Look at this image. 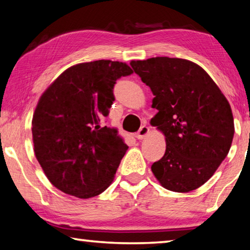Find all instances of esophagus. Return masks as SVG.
<instances>
[{
    "label": "esophagus",
    "instance_id": "obj_1",
    "mask_svg": "<svg viewBox=\"0 0 250 250\" xmlns=\"http://www.w3.org/2000/svg\"><path fill=\"white\" fill-rule=\"evenodd\" d=\"M149 132H150L149 126L142 125L141 128H140V130H139L138 132H137V134H135V138H137L138 140H142V139H145L146 137L147 133H149Z\"/></svg>",
    "mask_w": 250,
    "mask_h": 250
}]
</instances>
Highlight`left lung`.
<instances>
[{"label":"left lung","instance_id":"left-lung-1","mask_svg":"<svg viewBox=\"0 0 250 250\" xmlns=\"http://www.w3.org/2000/svg\"><path fill=\"white\" fill-rule=\"evenodd\" d=\"M153 94L151 119L166 135L163 158L151 170L160 184L186 193L208 181L229 152L235 126L230 105L209 75L182 58L130 62Z\"/></svg>","mask_w":250,"mask_h":250}]
</instances>
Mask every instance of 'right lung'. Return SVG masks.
I'll use <instances>...</instances> for the list:
<instances>
[{
	"instance_id": "1",
	"label": "right lung",
	"mask_w": 250,
	"mask_h": 250,
	"mask_svg": "<svg viewBox=\"0 0 250 250\" xmlns=\"http://www.w3.org/2000/svg\"><path fill=\"white\" fill-rule=\"evenodd\" d=\"M133 70L121 62L95 61L66 69L42 95L32 121L34 152L50 183L79 198L111 184L128 146L117 129L101 126L113 87Z\"/></svg>"
}]
</instances>
